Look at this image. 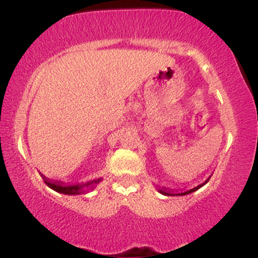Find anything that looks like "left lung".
Listing matches in <instances>:
<instances>
[{"label": "left lung", "mask_w": 258, "mask_h": 258, "mask_svg": "<svg viewBox=\"0 0 258 258\" xmlns=\"http://www.w3.org/2000/svg\"><path fill=\"white\" fill-rule=\"evenodd\" d=\"M208 180H210V178H208L206 182H203L202 184L197 185V187L192 188V189H189V190H185V192H177V190H173V189H170V188H165V187H162V188L159 187V189L158 190H159V193H162V195H164V196H185V195H189V193H192V192H196L197 189H200V188L203 187V185H205Z\"/></svg>", "instance_id": "8db88e82"}]
</instances>
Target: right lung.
<instances>
[{"instance_id":"add662e5","label":"right lung","mask_w":258,"mask_h":258,"mask_svg":"<svg viewBox=\"0 0 258 258\" xmlns=\"http://www.w3.org/2000/svg\"><path fill=\"white\" fill-rule=\"evenodd\" d=\"M41 174V173H40ZM42 179L45 180L46 184L51 188V189L56 190L58 193H63V195L68 196H75V195H83V193L89 192V189H93L96 184L101 182V178H98V179L89 180L86 183H81V184H65L63 182H60V180H52L46 178L45 175L41 174Z\"/></svg>"}]
</instances>
